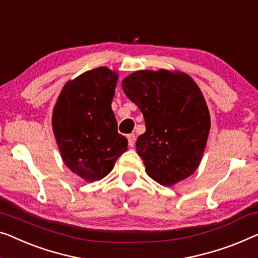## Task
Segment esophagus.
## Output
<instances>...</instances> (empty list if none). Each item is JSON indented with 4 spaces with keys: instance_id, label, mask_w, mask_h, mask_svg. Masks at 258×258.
Listing matches in <instances>:
<instances>
[{
    "instance_id": "obj_1",
    "label": "esophagus",
    "mask_w": 258,
    "mask_h": 258,
    "mask_svg": "<svg viewBox=\"0 0 258 258\" xmlns=\"http://www.w3.org/2000/svg\"><path fill=\"white\" fill-rule=\"evenodd\" d=\"M126 138H128V142H129V147H134L135 145V141H136V137L134 134H129L128 136H126Z\"/></svg>"
}]
</instances>
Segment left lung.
Returning a JSON list of instances; mask_svg holds the SVG:
<instances>
[{
	"mask_svg": "<svg viewBox=\"0 0 258 258\" xmlns=\"http://www.w3.org/2000/svg\"><path fill=\"white\" fill-rule=\"evenodd\" d=\"M125 95L140 108L145 133L136 150L155 181L171 186L188 178L203 158L211 117L200 88L185 73L137 71L122 80Z\"/></svg>",
	"mask_w": 258,
	"mask_h": 258,
	"instance_id": "8db88e82",
	"label": "left lung"
}]
</instances>
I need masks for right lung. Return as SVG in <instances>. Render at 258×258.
I'll use <instances>...</instances> for the list:
<instances>
[{
	"instance_id": "add662e5",
	"label": "right lung",
	"mask_w": 258,
	"mask_h": 258,
	"mask_svg": "<svg viewBox=\"0 0 258 258\" xmlns=\"http://www.w3.org/2000/svg\"><path fill=\"white\" fill-rule=\"evenodd\" d=\"M116 81L107 67L87 71L64 86L53 108L52 128L62 160L86 181L106 177L128 147L111 110Z\"/></svg>"
}]
</instances>
